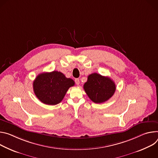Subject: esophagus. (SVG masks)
I'll return each mask as SVG.
<instances>
[{
	"instance_id": "esophagus-1",
	"label": "esophagus",
	"mask_w": 158,
	"mask_h": 158,
	"mask_svg": "<svg viewBox=\"0 0 158 158\" xmlns=\"http://www.w3.org/2000/svg\"><path fill=\"white\" fill-rule=\"evenodd\" d=\"M75 81V83H76L77 85H78L80 84V80H79L78 78H76Z\"/></svg>"
}]
</instances>
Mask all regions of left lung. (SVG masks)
Masks as SVG:
<instances>
[{"label":"left lung","instance_id":"1","mask_svg":"<svg viewBox=\"0 0 158 158\" xmlns=\"http://www.w3.org/2000/svg\"><path fill=\"white\" fill-rule=\"evenodd\" d=\"M83 89L92 101L101 103L107 101L113 96L116 86L114 81L109 77L94 73L89 75Z\"/></svg>","mask_w":158,"mask_h":158}]
</instances>
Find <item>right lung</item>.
I'll return each instance as SVG.
<instances>
[{"mask_svg": "<svg viewBox=\"0 0 158 158\" xmlns=\"http://www.w3.org/2000/svg\"><path fill=\"white\" fill-rule=\"evenodd\" d=\"M75 81L60 72L42 73L33 81V90L36 97L43 103L55 106L63 99L69 87Z\"/></svg>", "mask_w": 158, "mask_h": 158, "instance_id": "obj_1", "label": "right lung"}]
</instances>
